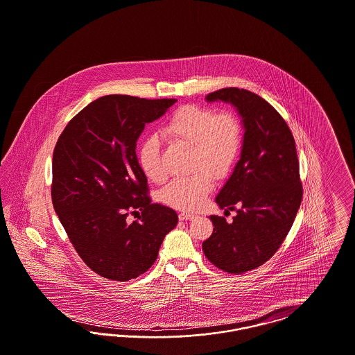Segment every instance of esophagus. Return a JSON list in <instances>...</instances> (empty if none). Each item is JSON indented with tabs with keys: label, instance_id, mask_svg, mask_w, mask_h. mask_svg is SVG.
<instances>
[{
	"label": "esophagus",
	"instance_id": "obj_1",
	"mask_svg": "<svg viewBox=\"0 0 355 355\" xmlns=\"http://www.w3.org/2000/svg\"><path fill=\"white\" fill-rule=\"evenodd\" d=\"M196 216L194 214H191V213H187V211H182V213H180L178 214V218L181 220H193Z\"/></svg>",
	"mask_w": 355,
	"mask_h": 355
}]
</instances>
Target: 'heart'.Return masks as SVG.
<instances>
[{"instance_id": "obj_1", "label": "heart", "mask_w": 355, "mask_h": 355, "mask_svg": "<svg viewBox=\"0 0 355 355\" xmlns=\"http://www.w3.org/2000/svg\"><path fill=\"white\" fill-rule=\"evenodd\" d=\"M170 139L191 146L187 177L170 181L159 198L168 206L181 210H197L214 189V180H223L234 168L242 146V125L234 113L203 107L182 106L173 113L162 129ZM142 173L154 184H162L168 174L162 162L157 135H149L137 154Z\"/></svg>"}]
</instances>
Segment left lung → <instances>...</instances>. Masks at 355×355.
<instances>
[{"mask_svg":"<svg viewBox=\"0 0 355 355\" xmlns=\"http://www.w3.org/2000/svg\"><path fill=\"white\" fill-rule=\"evenodd\" d=\"M206 100L234 105L245 128L241 159L216 198L236 216L230 223L210 216L214 230L202 243L216 268L236 275L263 265L285 241L304 194L300 162L285 119L262 97L225 87Z\"/></svg>","mask_w":355,"mask_h":355,"instance_id":"8db88e82","label":"left lung"}]
</instances>
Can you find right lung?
<instances>
[{
  "label": "right lung",
  "mask_w": 355,
  "mask_h": 355,
  "mask_svg": "<svg viewBox=\"0 0 355 355\" xmlns=\"http://www.w3.org/2000/svg\"><path fill=\"white\" fill-rule=\"evenodd\" d=\"M175 101L103 96L70 119L55 144L53 207L76 252L103 278L144 274L178 222L173 209L152 202L135 154L145 123Z\"/></svg>",
  "instance_id": "1"
}]
</instances>
